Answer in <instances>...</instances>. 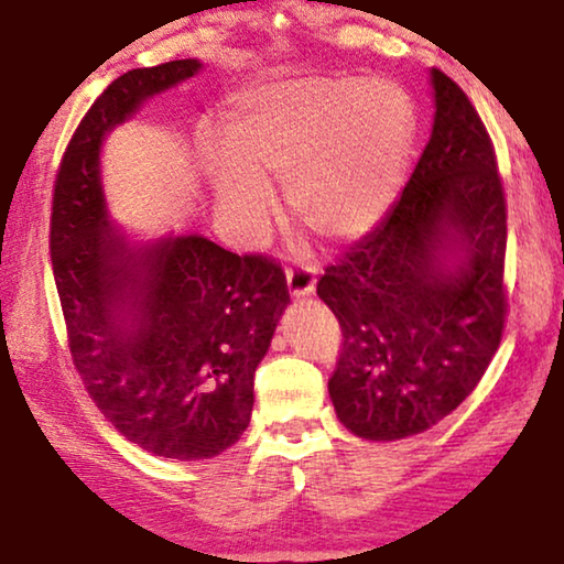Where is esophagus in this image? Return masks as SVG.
Segmentation results:
<instances>
[{"instance_id":"1","label":"esophagus","mask_w":564,"mask_h":564,"mask_svg":"<svg viewBox=\"0 0 564 564\" xmlns=\"http://www.w3.org/2000/svg\"><path fill=\"white\" fill-rule=\"evenodd\" d=\"M286 283L291 299H306L314 294V283H317V268L296 265L286 270Z\"/></svg>"}]
</instances>
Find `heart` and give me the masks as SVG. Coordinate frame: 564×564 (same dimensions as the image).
Listing matches in <instances>:
<instances>
[{
	"mask_svg": "<svg viewBox=\"0 0 564 564\" xmlns=\"http://www.w3.org/2000/svg\"><path fill=\"white\" fill-rule=\"evenodd\" d=\"M415 139V112L381 79L304 77L245 97L221 126L216 204L260 224L286 185L296 221L325 242L373 229L392 204Z\"/></svg>",
	"mask_w": 564,
	"mask_h": 564,
	"instance_id": "1",
	"label": "heart"
}]
</instances>
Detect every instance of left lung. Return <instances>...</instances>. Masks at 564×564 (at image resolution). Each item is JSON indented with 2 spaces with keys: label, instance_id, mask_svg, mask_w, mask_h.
<instances>
[{
  "label": "left lung",
  "instance_id": "left-lung-1",
  "mask_svg": "<svg viewBox=\"0 0 564 564\" xmlns=\"http://www.w3.org/2000/svg\"><path fill=\"white\" fill-rule=\"evenodd\" d=\"M433 129L408 187L317 283L343 327L335 415L366 441L441 423L471 394L506 322V198L469 97L431 69Z\"/></svg>",
  "mask_w": 564,
  "mask_h": 564
}]
</instances>
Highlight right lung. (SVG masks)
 <instances>
[{"label":"right lung","mask_w":564,"mask_h":564,"mask_svg":"<svg viewBox=\"0 0 564 564\" xmlns=\"http://www.w3.org/2000/svg\"><path fill=\"white\" fill-rule=\"evenodd\" d=\"M204 72L198 58L131 69L97 97L66 149L51 260L74 366L105 417L154 456L198 462L250 425L254 369L289 306L262 254L204 235L141 237L110 219L102 144L152 97Z\"/></svg>","instance_id":"obj_1"}]
</instances>
